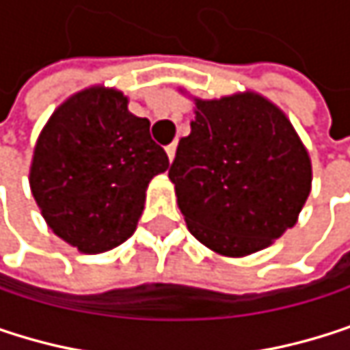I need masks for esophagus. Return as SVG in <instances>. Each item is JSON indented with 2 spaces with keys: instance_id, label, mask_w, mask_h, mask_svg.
Wrapping results in <instances>:
<instances>
[{
  "instance_id": "esophagus-1",
  "label": "esophagus",
  "mask_w": 350,
  "mask_h": 350,
  "mask_svg": "<svg viewBox=\"0 0 350 350\" xmlns=\"http://www.w3.org/2000/svg\"><path fill=\"white\" fill-rule=\"evenodd\" d=\"M165 153H167V159L172 161L174 155H176V143H170V145L165 147Z\"/></svg>"
}]
</instances>
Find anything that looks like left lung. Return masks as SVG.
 <instances>
[{"label": "left lung", "instance_id": "obj_1", "mask_svg": "<svg viewBox=\"0 0 350 350\" xmlns=\"http://www.w3.org/2000/svg\"><path fill=\"white\" fill-rule=\"evenodd\" d=\"M167 176L191 234L226 256H246L293 228L312 165L287 116L256 94L197 100Z\"/></svg>", "mask_w": 350, "mask_h": 350}]
</instances>
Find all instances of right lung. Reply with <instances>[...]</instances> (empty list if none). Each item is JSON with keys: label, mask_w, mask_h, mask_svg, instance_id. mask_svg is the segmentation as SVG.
<instances>
[{"label": "right lung", "mask_w": 350, "mask_h": 350, "mask_svg": "<svg viewBox=\"0 0 350 350\" xmlns=\"http://www.w3.org/2000/svg\"><path fill=\"white\" fill-rule=\"evenodd\" d=\"M167 165L149 120L131 114L120 92L90 88L61 104L42 129L30 189L59 238L98 254L135 232L147 185Z\"/></svg>", "instance_id": "obj_1"}]
</instances>
